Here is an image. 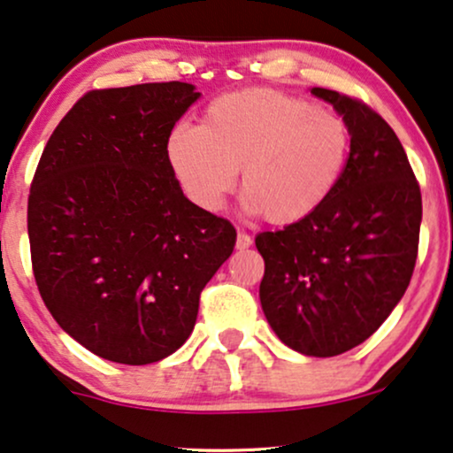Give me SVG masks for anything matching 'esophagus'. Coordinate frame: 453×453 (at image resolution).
Instances as JSON below:
<instances>
[{"label": "esophagus", "mask_w": 453, "mask_h": 453, "mask_svg": "<svg viewBox=\"0 0 453 453\" xmlns=\"http://www.w3.org/2000/svg\"><path fill=\"white\" fill-rule=\"evenodd\" d=\"M237 250H248L250 245H252V237L248 235V233H243V231H239L237 233Z\"/></svg>", "instance_id": "34e87169"}]
</instances>
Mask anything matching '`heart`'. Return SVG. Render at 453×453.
<instances>
[{
  "label": "heart",
  "mask_w": 453,
  "mask_h": 453,
  "mask_svg": "<svg viewBox=\"0 0 453 453\" xmlns=\"http://www.w3.org/2000/svg\"><path fill=\"white\" fill-rule=\"evenodd\" d=\"M167 161L187 197L220 210L235 187L245 210L273 225H292L319 210L342 180L350 130L342 117L275 90H242L211 100L203 121H178Z\"/></svg>",
  "instance_id": "1"
}]
</instances>
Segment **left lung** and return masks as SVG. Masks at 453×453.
Wrapping results in <instances>:
<instances>
[{
    "mask_svg": "<svg viewBox=\"0 0 453 453\" xmlns=\"http://www.w3.org/2000/svg\"><path fill=\"white\" fill-rule=\"evenodd\" d=\"M350 130L342 180L304 220L256 237L260 304L289 349L334 357L355 349L403 298L416 266L422 197L397 134L361 100L326 88Z\"/></svg>",
    "mask_w": 453,
    "mask_h": 453,
    "instance_id": "8db88e82",
    "label": "left lung"
}]
</instances>
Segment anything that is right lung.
<instances>
[{
    "label": "right lung",
    "mask_w": 453,
    "mask_h": 453,
    "mask_svg": "<svg viewBox=\"0 0 453 453\" xmlns=\"http://www.w3.org/2000/svg\"><path fill=\"white\" fill-rule=\"evenodd\" d=\"M201 96L165 81L92 90L63 117L33 176L27 228L39 294L103 359L147 365L187 342L199 296L237 231L184 197L167 134Z\"/></svg>",
    "instance_id": "1"
}]
</instances>
